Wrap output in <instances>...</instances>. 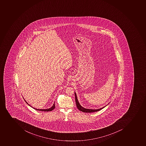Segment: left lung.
Here are the masks:
<instances>
[{
  "mask_svg": "<svg viewBox=\"0 0 146 146\" xmlns=\"http://www.w3.org/2000/svg\"><path fill=\"white\" fill-rule=\"evenodd\" d=\"M75 100H76V106H77V108L79 110L82 111V112H85V113H91V112H96V111H100L101 109H102L103 108H104V107H105H105H103V108L98 109H96V110H92V109H88L84 108H83V107L81 106L80 104H79V103L78 101V99H77L76 93H75Z\"/></svg>",
  "mask_w": 146,
  "mask_h": 146,
  "instance_id": "obj_1",
  "label": "left lung"
}]
</instances>
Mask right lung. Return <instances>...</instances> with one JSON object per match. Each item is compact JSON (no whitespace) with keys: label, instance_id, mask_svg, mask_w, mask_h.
<instances>
[{"label":"right lung","instance_id":"add662e5","mask_svg":"<svg viewBox=\"0 0 146 146\" xmlns=\"http://www.w3.org/2000/svg\"><path fill=\"white\" fill-rule=\"evenodd\" d=\"M26 102L28 104V103L25 100ZM28 105L30 106L29 104H28ZM55 108V103L53 104V106H52V107H51L49 109H37L34 108L35 110H37V111H52V110L54 109Z\"/></svg>","mask_w":146,"mask_h":146}]
</instances>
